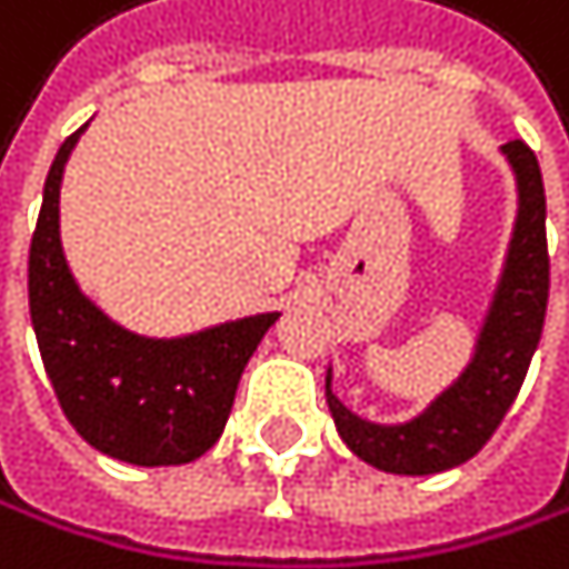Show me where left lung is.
Wrapping results in <instances>:
<instances>
[{
  "instance_id": "obj_1",
  "label": "left lung",
  "mask_w": 569,
  "mask_h": 569,
  "mask_svg": "<svg viewBox=\"0 0 569 569\" xmlns=\"http://www.w3.org/2000/svg\"><path fill=\"white\" fill-rule=\"evenodd\" d=\"M516 173L519 211L506 266H501L491 307L485 313L475 358L420 417L409 423L361 420L331 392L327 371V406L351 453L389 475H437L457 468L491 440L506 420L529 371L542 335L546 300H550V256H546V193L536 152L512 139L501 146Z\"/></svg>"
}]
</instances>
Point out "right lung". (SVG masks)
Listing matches in <instances>:
<instances>
[{"label":"right lung","instance_id":"add662e5","mask_svg":"<svg viewBox=\"0 0 569 569\" xmlns=\"http://www.w3.org/2000/svg\"><path fill=\"white\" fill-rule=\"evenodd\" d=\"M81 132L57 149L30 242V317L47 379L63 417L94 450L139 468L190 465L218 443L238 379L279 313L187 338H142L101 313L60 246V180Z\"/></svg>","mask_w":569,"mask_h":569}]
</instances>
